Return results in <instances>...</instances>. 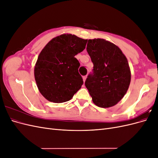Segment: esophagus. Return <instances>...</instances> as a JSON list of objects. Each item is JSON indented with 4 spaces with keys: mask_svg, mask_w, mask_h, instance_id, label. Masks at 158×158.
Returning a JSON list of instances; mask_svg holds the SVG:
<instances>
[{
    "mask_svg": "<svg viewBox=\"0 0 158 158\" xmlns=\"http://www.w3.org/2000/svg\"><path fill=\"white\" fill-rule=\"evenodd\" d=\"M86 78H87V76H83V80H84V82H85V80H86Z\"/></svg>",
    "mask_w": 158,
    "mask_h": 158,
    "instance_id": "1",
    "label": "esophagus"
}]
</instances>
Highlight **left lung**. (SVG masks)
<instances>
[{"label": "left lung", "mask_w": 158, "mask_h": 158, "mask_svg": "<svg viewBox=\"0 0 158 158\" xmlns=\"http://www.w3.org/2000/svg\"><path fill=\"white\" fill-rule=\"evenodd\" d=\"M86 49L94 67L85 80V87L97 106H114L124 97L131 83L127 59L117 45L103 39L89 40Z\"/></svg>", "instance_id": "1"}]
</instances>
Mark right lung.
Masks as SVG:
<instances>
[{
    "label": "right lung",
    "mask_w": 158,
    "mask_h": 158,
    "mask_svg": "<svg viewBox=\"0 0 158 158\" xmlns=\"http://www.w3.org/2000/svg\"><path fill=\"white\" fill-rule=\"evenodd\" d=\"M87 41L63 34L52 39L41 51L34 76L38 89L48 101L68 102L82 87L80 63L74 56L85 48Z\"/></svg>",
    "instance_id": "right-lung-1"
}]
</instances>
